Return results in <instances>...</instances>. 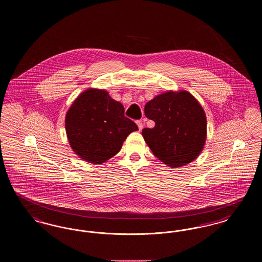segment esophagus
Returning <instances> with one entry per match:
<instances>
[{
  "instance_id": "obj_1",
  "label": "esophagus",
  "mask_w": 262,
  "mask_h": 262,
  "mask_svg": "<svg viewBox=\"0 0 262 262\" xmlns=\"http://www.w3.org/2000/svg\"><path fill=\"white\" fill-rule=\"evenodd\" d=\"M137 125L138 126V129L141 130L142 127H143V124H142V121H137Z\"/></svg>"
}]
</instances>
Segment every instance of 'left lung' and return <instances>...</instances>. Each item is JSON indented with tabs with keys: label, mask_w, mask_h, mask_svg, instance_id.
Returning a JSON list of instances; mask_svg holds the SVG:
<instances>
[{
	"label": "left lung",
	"mask_w": 262,
	"mask_h": 262,
	"mask_svg": "<svg viewBox=\"0 0 262 262\" xmlns=\"http://www.w3.org/2000/svg\"><path fill=\"white\" fill-rule=\"evenodd\" d=\"M155 126L143 128L142 137L153 154L171 168L187 165L200 156L207 137L206 115L187 90H169L144 107Z\"/></svg>",
	"instance_id": "left-lung-1"
}]
</instances>
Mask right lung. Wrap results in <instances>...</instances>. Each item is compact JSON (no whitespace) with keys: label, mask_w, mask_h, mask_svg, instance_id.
I'll list each match as a JSON object with an SVG mask.
<instances>
[{"label":"right lung","mask_w":262,"mask_h":262,"mask_svg":"<svg viewBox=\"0 0 262 262\" xmlns=\"http://www.w3.org/2000/svg\"><path fill=\"white\" fill-rule=\"evenodd\" d=\"M69 143L82 160L94 165L114 157L127 136L138 130L125 117L122 103L111 98L105 89L88 88L81 92L66 114Z\"/></svg>","instance_id":"1"}]
</instances>
